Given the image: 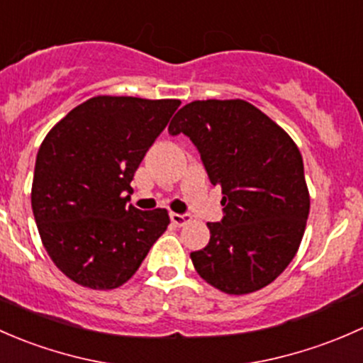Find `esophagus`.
I'll return each instance as SVG.
<instances>
[{
  "label": "esophagus",
  "mask_w": 363,
  "mask_h": 363,
  "mask_svg": "<svg viewBox=\"0 0 363 363\" xmlns=\"http://www.w3.org/2000/svg\"><path fill=\"white\" fill-rule=\"evenodd\" d=\"M190 220H192V216L186 215V213H185V215H180V213H171V222H173L174 225H178V227L186 225Z\"/></svg>",
  "instance_id": "esophagus-1"
}]
</instances>
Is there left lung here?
Instances as JSON below:
<instances>
[{"mask_svg": "<svg viewBox=\"0 0 363 363\" xmlns=\"http://www.w3.org/2000/svg\"><path fill=\"white\" fill-rule=\"evenodd\" d=\"M199 150L209 182L222 186L223 220L208 223L206 248L190 253L197 274L229 295L274 281L301 246L309 190L297 145L242 99L185 104L169 124Z\"/></svg>", "mask_w": 363, "mask_h": 363, "instance_id": "1", "label": "left lung"}]
</instances>
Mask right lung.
Returning <instances> with one entry per match:
<instances>
[{"label":"right lung","instance_id":"obj_1","mask_svg":"<svg viewBox=\"0 0 363 363\" xmlns=\"http://www.w3.org/2000/svg\"><path fill=\"white\" fill-rule=\"evenodd\" d=\"M180 99L96 96L57 122L36 155L31 206L52 262L71 281L113 290L169 225L127 201L134 173Z\"/></svg>","mask_w":363,"mask_h":363}]
</instances>
